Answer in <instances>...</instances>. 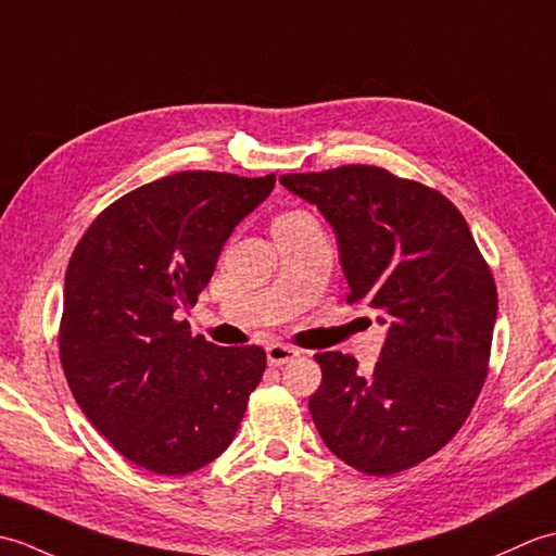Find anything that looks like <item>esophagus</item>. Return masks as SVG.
<instances>
[{
  "label": "esophagus",
  "instance_id": "1",
  "mask_svg": "<svg viewBox=\"0 0 556 556\" xmlns=\"http://www.w3.org/2000/svg\"><path fill=\"white\" fill-rule=\"evenodd\" d=\"M296 356H299V351L293 346H287V344H269L267 346V363L275 365V368L293 361Z\"/></svg>",
  "mask_w": 556,
  "mask_h": 556
}]
</instances>
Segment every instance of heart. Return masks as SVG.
Listing matches in <instances>:
<instances>
[{
    "instance_id": "b5f03b06",
    "label": "heart",
    "mask_w": 556,
    "mask_h": 556,
    "mask_svg": "<svg viewBox=\"0 0 556 556\" xmlns=\"http://www.w3.org/2000/svg\"><path fill=\"white\" fill-rule=\"evenodd\" d=\"M291 215H299V212H287V215H279V217H291Z\"/></svg>"
}]
</instances>
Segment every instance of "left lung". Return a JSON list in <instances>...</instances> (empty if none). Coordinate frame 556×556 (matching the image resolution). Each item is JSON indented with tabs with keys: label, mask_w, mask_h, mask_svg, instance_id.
Returning <instances> with one entry per match:
<instances>
[{
	"label": "left lung",
	"mask_w": 556,
	"mask_h": 556,
	"mask_svg": "<svg viewBox=\"0 0 556 556\" xmlns=\"http://www.w3.org/2000/svg\"><path fill=\"white\" fill-rule=\"evenodd\" d=\"M332 224L349 303L380 313L372 375L317 353L308 408L329 452L361 473H401L452 440L488 377L497 287L464 215L434 188L370 164L279 176Z\"/></svg>",
	"instance_id": "left-lung-1"
}]
</instances>
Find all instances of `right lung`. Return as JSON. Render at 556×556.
Masks as SVG:
<instances>
[{"label":"right lung","instance_id":"add662e5","mask_svg":"<svg viewBox=\"0 0 556 556\" xmlns=\"http://www.w3.org/2000/svg\"><path fill=\"white\" fill-rule=\"evenodd\" d=\"M275 188L179 172L102 210L68 260L59 358L80 410L131 464L186 476L227 448L265 372L260 346L193 337V308L233 227Z\"/></svg>","mask_w":556,"mask_h":556}]
</instances>
